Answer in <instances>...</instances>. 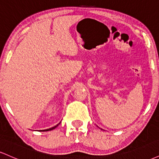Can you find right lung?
<instances>
[{"label": "right lung", "instance_id": "right-lung-1", "mask_svg": "<svg viewBox=\"0 0 159 159\" xmlns=\"http://www.w3.org/2000/svg\"><path fill=\"white\" fill-rule=\"evenodd\" d=\"M59 124H60V123H59ZM59 124H57V125H56L55 126H54V127L51 128V129H45V130H43V131H44V132H46V131H51V130H53V129H55L56 127H57V126H58V125H59Z\"/></svg>", "mask_w": 159, "mask_h": 159}]
</instances>
